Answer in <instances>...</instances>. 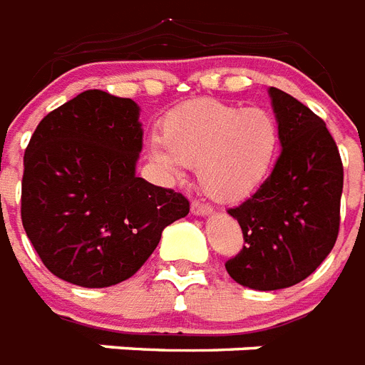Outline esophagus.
<instances>
[{
	"label": "esophagus",
	"mask_w": 365,
	"mask_h": 365,
	"mask_svg": "<svg viewBox=\"0 0 365 365\" xmlns=\"http://www.w3.org/2000/svg\"><path fill=\"white\" fill-rule=\"evenodd\" d=\"M191 214L193 216H210L212 208L205 202H199V200H195L193 205H191Z\"/></svg>",
	"instance_id": "obj_1"
}]
</instances>
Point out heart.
<instances>
[{"label":"heart","instance_id":"obj_1","mask_svg":"<svg viewBox=\"0 0 365 365\" xmlns=\"http://www.w3.org/2000/svg\"><path fill=\"white\" fill-rule=\"evenodd\" d=\"M151 138L149 157L168 178L197 165L200 189L220 202H237L263 185L278 155L277 119L263 108L200 98L178 106Z\"/></svg>","mask_w":365,"mask_h":365}]
</instances>
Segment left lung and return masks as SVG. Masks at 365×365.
I'll return each mask as SVG.
<instances>
[{
  "label": "left lung",
  "mask_w": 365,
  "mask_h": 365,
  "mask_svg": "<svg viewBox=\"0 0 365 365\" xmlns=\"http://www.w3.org/2000/svg\"><path fill=\"white\" fill-rule=\"evenodd\" d=\"M269 96L282 151L263 185L227 210L246 244L225 269L259 292L289 288L317 271L337 240L343 193V163L326 123L280 88Z\"/></svg>",
  "instance_id": "8db88e82"
}]
</instances>
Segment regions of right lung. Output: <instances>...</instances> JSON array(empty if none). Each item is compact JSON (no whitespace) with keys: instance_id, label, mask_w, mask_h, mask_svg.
Wrapping results in <instances>:
<instances>
[{"instance_id":"1","label":"right lung","mask_w":365,"mask_h":365,"mask_svg":"<svg viewBox=\"0 0 365 365\" xmlns=\"http://www.w3.org/2000/svg\"><path fill=\"white\" fill-rule=\"evenodd\" d=\"M134 100L85 91L37 125L24 153L22 225L43 265L83 288L130 278L189 200L136 176Z\"/></svg>"}]
</instances>
